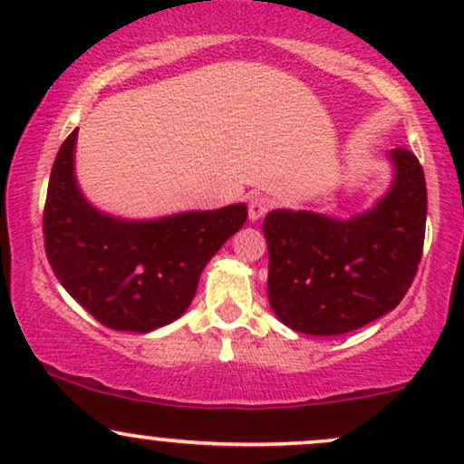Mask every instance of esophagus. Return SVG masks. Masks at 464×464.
Returning a JSON list of instances; mask_svg holds the SVG:
<instances>
[{
  "mask_svg": "<svg viewBox=\"0 0 464 464\" xmlns=\"http://www.w3.org/2000/svg\"><path fill=\"white\" fill-rule=\"evenodd\" d=\"M268 209H270L268 198H264V196H255V198H250L248 202V218L253 222L262 220V218L268 214Z\"/></svg>",
  "mask_w": 464,
  "mask_h": 464,
  "instance_id": "obj_1",
  "label": "esophagus"
}]
</instances>
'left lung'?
Instances as JSON below:
<instances>
[{"label": "left lung", "mask_w": 464, "mask_h": 464, "mask_svg": "<svg viewBox=\"0 0 464 464\" xmlns=\"http://www.w3.org/2000/svg\"><path fill=\"white\" fill-rule=\"evenodd\" d=\"M391 188L371 209L332 218L312 209L266 216L268 301L299 334L340 335L401 303L423 253L428 189L419 159L388 152Z\"/></svg>", "instance_id": "left-lung-1"}]
</instances>
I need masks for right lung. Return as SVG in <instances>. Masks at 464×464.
Masks as SVG:
<instances>
[{
    "mask_svg": "<svg viewBox=\"0 0 464 464\" xmlns=\"http://www.w3.org/2000/svg\"><path fill=\"white\" fill-rule=\"evenodd\" d=\"M78 129L63 141L47 185L45 253L69 295L117 332L148 334L189 307L200 273L246 222V205L154 220L104 214L76 180Z\"/></svg>",
    "mask_w": 464,
    "mask_h": 464,
    "instance_id": "1",
    "label": "right lung"
}]
</instances>
